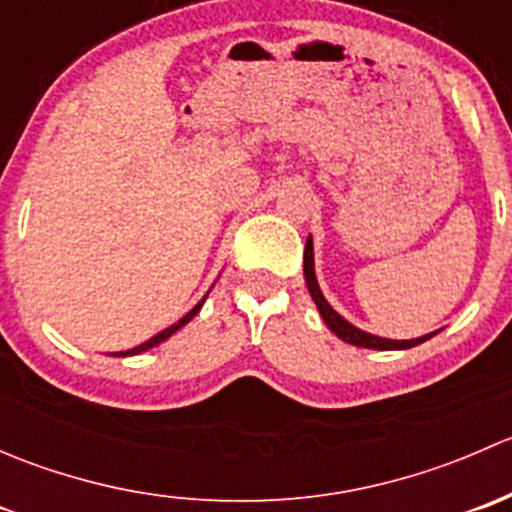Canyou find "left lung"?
<instances>
[{"mask_svg":"<svg viewBox=\"0 0 512 512\" xmlns=\"http://www.w3.org/2000/svg\"><path fill=\"white\" fill-rule=\"evenodd\" d=\"M304 282H307V289L309 294H312L314 304H317L319 314H322L324 324H327L329 329H332L334 334H337L342 342L347 344H354V347H364V349H381V352H394V349H411V347H418V344H423L426 339L436 337L438 332H431V334H423V337H416V339H384V337H376V334H369L364 332V329L354 327L352 322H347V319L342 317V314L337 312V309L332 307V304L324 299L322 289H319V282H317V275H314V245H312V235L307 237V245H304Z\"/></svg>","mask_w":512,"mask_h":512,"instance_id":"left-lung-1","label":"left lung"}]
</instances>
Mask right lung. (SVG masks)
Segmentation results:
<instances>
[{
  "mask_svg": "<svg viewBox=\"0 0 512 512\" xmlns=\"http://www.w3.org/2000/svg\"><path fill=\"white\" fill-rule=\"evenodd\" d=\"M208 294H210V292H208ZM208 294H205V297H208ZM205 297H203V299H200V302H198V304H195V307H193V309H190V312H188V314H185V317H180V319H178V322H175V324H170V327H168V329H163V332H158V334H156V337H151V339H148V342L138 344V347H133V349H126V352H116V354H111V356H136V354H141V352H148V349L158 347V344H160V342H165V339H168V337H173V334H175V332H178V329H180V327H185V324H188V322H190V319H193V317H195V314H198V312H200V307H203Z\"/></svg>",
  "mask_w": 512,
  "mask_h": 512,
  "instance_id": "right-lung-1",
  "label": "right lung"
}]
</instances>
